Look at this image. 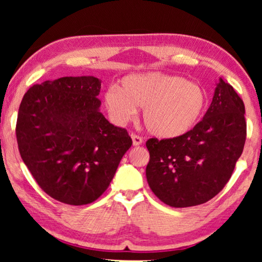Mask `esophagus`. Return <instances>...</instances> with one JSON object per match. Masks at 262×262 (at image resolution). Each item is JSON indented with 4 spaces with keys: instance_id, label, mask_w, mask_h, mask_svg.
Listing matches in <instances>:
<instances>
[{
    "instance_id": "1",
    "label": "esophagus",
    "mask_w": 262,
    "mask_h": 262,
    "mask_svg": "<svg viewBox=\"0 0 262 262\" xmlns=\"http://www.w3.org/2000/svg\"><path fill=\"white\" fill-rule=\"evenodd\" d=\"M132 140H133V145H135V147L142 144V142H143V139L137 135H132Z\"/></svg>"
}]
</instances>
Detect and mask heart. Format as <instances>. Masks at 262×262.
Returning a JSON list of instances; mask_svg holds the SVG:
<instances>
[{
	"label": "heart",
	"mask_w": 262,
	"mask_h": 262,
	"mask_svg": "<svg viewBox=\"0 0 262 262\" xmlns=\"http://www.w3.org/2000/svg\"><path fill=\"white\" fill-rule=\"evenodd\" d=\"M110 117L123 125L142 107V120L150 134L161 139H177L201 121L208 106L206 89L179 75L161 72L129 74L119 86L104 92Z\"/></svg>",
	"instance_id": "b5f03b06"
}]
</instances>
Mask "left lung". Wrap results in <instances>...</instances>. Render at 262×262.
Returning <instances> with one entry per match:
<instances>
[{"mask_svg": "<svg viewBox=\"0 0 262 262\" xmlns=\"http://www.w3.org/2000/svg\"><path fill=\"white\" fill-rule=\"evenodd\" d=\"M245 106L230 84L220 78L202 120L177 139H150L145 168L154 194L167 206L202 205L219 194L243 152Z\"/></svg>", "mask_w": 262, "mask_h": 262, "instance_id": "1", "label": "left lung"}]
</instances>
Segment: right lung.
Segmentation results:
<instances>
[{"mask_svg":"<svg viewBox=\"0 0 262 262\" xmlns=\"http://www.w3.org/2000/svg\"><path fill=\"white\" fill-rule=\"evenodd\" d=\"M100 88L94 76L61 77L30 88L19 106L20 157L43 192L67 205L97 200L133 143L100 112Z\"/></svg>","mask_w":262,"mask_h":262,"instance_id":"right-lung-1","label":"right lung"}]
</instances>
